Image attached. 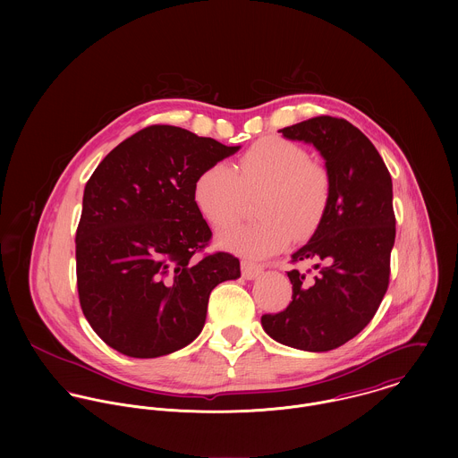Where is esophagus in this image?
<instances>
[{"instance_id":"obj_1","label":"esophagus","mask_w":458,"mask_h":458,"mask_svg":"<svg viewBox=\"0 0 458 458\" xmlns=\"http://www.w3.org/2000/svg\"><path fill=\"white\" fill-rule=\"evenodd\" d=\"M261 273V264H256V262L250 261H242V275H243V278H247V280H254V278H258Z\"/></svg>"}]
</instances>
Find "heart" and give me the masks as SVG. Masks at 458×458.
Listing matches in <instances>:
<instances>
[{"instance_id":"heart-1","label":"heart","mask_w":458,"mask_h":458,"mask_svg":"<svg viewBox=\"0 0 458 458\" xmlns=\"http://www.w3.org/2000/svg\"><path fill=\"white\" fill-rule=\"evenodd\" d=\"M256 194L261 220L220 236L224 249L252 259L275 254L289 240L305 242L319 229L331 200V176L303 146L271 137L247 149L236 167L213 164L194 183L197 209L215 229L233 225L247 197Z\"/></svg>"}]
</instances>
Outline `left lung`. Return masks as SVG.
<instances>
[{
    "instance_id": "8db88e82",
    "label": "left lung",
    "mask_w": 458,
    "mask_h": 458,
    "mask_svg": "<svg viewBox=\"0 0 458 458\" xmlns=\"http://www.w3.org/2000/svg\"><path fill=\"white\" fill-rule=\"evenodd\" d=\"M278 131L319 149L331 176V200L319 229L291 261L316 262V276L307 275L310 269L287 271L293 301L278 314H264L261 325L284 345L323 352L367 327L388 291L392 176L376 146L347 120L318 116Z\"/></svg>"
}]
</instances>
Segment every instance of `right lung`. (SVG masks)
<instances>
[{
  "label": "right lung",
  "instance_id": "obj_1",
  "mask_svg": "<svg viewBox=\"0 0 458 458\" xmlns=\"http://www.w3.org/2000/svg\"><path fill=\"white\" fill-rule=\"evenodd\" d=\"M238 149L151 125L118 144L88 180L75 234L77 291L109 347L158 358L189 345L211 291L240 276L234 256H199L211 229L194 200L197 176Z\"/></svg>",
  "mask_w": 458,
  "mask_h": 458
}]
</instances>
